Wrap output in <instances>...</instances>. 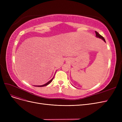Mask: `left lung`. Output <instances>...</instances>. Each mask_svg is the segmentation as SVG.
<instances>
[{"instance_id":"obj_1","label":"left lung","mask_w":122,"mask_h":122,"mask_svg":"<svg viewBox=\"0 0 122 122\" xmlns=\"http://www.w3.org/2000/svg\"><path fill=\"white\" fill-rule=\"evenodd\" d=\"M95 32H96V36H97V37L99 38H100V39H102L103 41H104L105 42H106V41H105V40L104 38H103V36H102L101 35H100L97 31H95Z\"/></svg>"}]
</instances>
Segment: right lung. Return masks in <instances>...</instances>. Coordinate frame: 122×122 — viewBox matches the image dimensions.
<instances>
[{
	"label": "right lung",
	"instance_id": "add662e5",
	"mask_svg": "<svg viewBox=\"0 0 122 122\" xmlns=\"http://www.w3.org/2000/svg\"><path fill=\"white\" fill-rule=\"evenodd\" d=\"M53 78H54V77H53ZM53 78L52 79H51L50 81H49L47 83H46V84H45L42 85V86H38V87H42V86H47L48 84H49L50 83H51V82H52V80H53Z\"/></svg>",
	"mask_w": 122,
	"mask_h": 122
}]
</instances>
